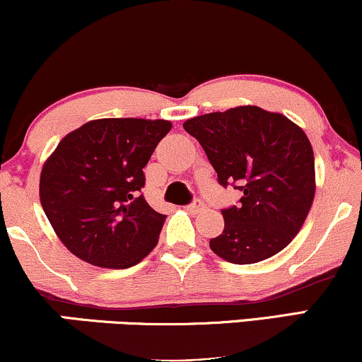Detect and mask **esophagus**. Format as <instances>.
Returning <instances> with one entry per match:
<instances>
[{
	"mask_svg": "<svg viewBox=\"0 0 362 362\" xmlns=\"http://www.w3.org/2000/svg\"><path fill=\"white\" fill-rule=\"evenodd\" d=\"M204 209H206V204L201 201V199H195L194 202H190V204L187 206V211H189V213H192V214L201 213V211H204Z\"/></svg>",
	"mask_w": 362,
	"mask_h": 362,
	"instance_id": "esophagus-1",
	"label": "esophagus"
}]
</instances>
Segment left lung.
I'll use <instances>...</instances> for the list:
<instances>
[{
	"instance_id": "left-lung-1",
	"label": "left lung",
	"mask_w": 362,
	"mask_h": 362,
	"mask_svg": "<svg viewBox=\"0 0 362 362\" xmlns=\"http://www.w3.org/2000/svg\"><path fill=\"white\" fill-rule=\"evenodd\" d=\"M184 129L206 151L219 184L242 192L238 206L221 211L224 230L211 238V250L245 265L288 247L315 197L313 149L303 129L255 105L199 115Z\"/></svg>"
}]
</instances>
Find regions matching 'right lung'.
I'll return each instance as SVG.
<instances>
[{
    "label": "right lung",
    "instance_id": "right-lung-1",
    "mask_svg": "<svg viewBox=\"0 0 362 362\" xmlns=\"http://www.w3.org/2000/svg\"><path fill=\"white\" fill-rule=\"evenodd\" d=\"M170 129L163 119H98L57 144L40 173V202L73 255L127 269L156 247L167 216L141 194L143 168Z\"/></svg>",
    "mask_w": 362,
    "mask_h": 362
}]
</instances>
